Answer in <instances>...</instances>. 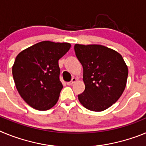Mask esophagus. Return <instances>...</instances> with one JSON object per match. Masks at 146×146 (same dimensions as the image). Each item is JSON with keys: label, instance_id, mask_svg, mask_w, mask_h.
<instances>
[{"label": "esophagus", "instance_id": "34e87169", "mask_svg": "<svg viewBox=\"0 0 146 146\" xmlns=\"http://www.w3.org/2000/svg\"><path fill=\"white\" fill-rule=\"evenodd\" d=\"M76 82H77V78L74 77V78H72V81H70V82H67V85H68V86H72V85H73L74 83H75Z\"/></svg>", "mask_w": 146, "mask_h": 146}]
</instances>
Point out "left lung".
<instances>
[{
	"mask_svg": "<svg viewBox=\"0 0 146 146\" xmlns=\"http://www.w3.org/2000/svg\"><path fill=\"white\" fill-rule=\"evenodd\" d=\"M74 51L83 68L85 91L78 95L80 102L89 110H105L124 91L127 65L121 54L103 45L76 44Z\"/></svg>",
	"mask_w": 146,
	"mask_h": 146,
	"instance_id": "obj_1",
	"label": "left lung"
}]
</instances>
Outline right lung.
<instances>
[{"label":"right lung","mask_w":146,"mask_h":146,"mask_svg":"<svg viewBox=\"0 0 146 146\" xmlns=\"http://www.w3.org/2000/svg\"><path fill=\"white\" fill-rule=\"evenodd\" d=\"M71 44L44 41L18 54L12 66L18 93L31 108L47 110L57 103L62 83L59 80V59Z\"/></svg>","instance_id":"add662e5"}]
</instances>
